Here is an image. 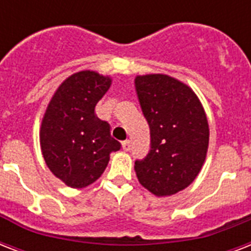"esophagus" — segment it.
<instances>
[{
  "instance_id": "34e87169",
  "label": "esophagus",
  "mask_w": 251,
  "mask_h": 251,
  "mask_svg": "<svg viewBox=\"0 0 251 251\" xmlns=\"http://www.w3.org/2000/svg\"><path fill=\"white\" fill-rule=\"evenodd\" d=\"M130 147H131V141L130 139H126V141L122 142V150L124 151H130Z\"/></svg>"
}]
</instances>
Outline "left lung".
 I'll return each mask as SVG.
<instances>
[{"label":"left lung","mask_w":251,"mask_h":251,"mask_svg":"<svg viewBox=\"0 0 251 251\" xmlns=\"http://www.w3.org/2000/svg\"><path fill=\"white\" fill-rule=\"evenodd\" d=\"M135 90L151 135L147 156L135 161L137 177L157 197L176 194L194 181L206 159L204 109L190 87L164 74L137 76Z\"/></svg>","instance_id":"1"}]
</instances>
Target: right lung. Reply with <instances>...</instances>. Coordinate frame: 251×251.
<instances>
[{
    "label": "right lung",
    "mask_w": 251,
    "mask_h": 251,
    "mask_svg": "<svg viewBox=\"0 0 251 251\" xmlns=\"http://www.w3.org/2000/svg\"><path fill=\"white\" fill-rule=\"evenodd\" d=\"M109 76L84 70L65 79L45 110L40 129L44 160L57 178L70 187H86L105 171L109 155L121 149L110 126L95 113L109 90Z\"/></svg>",
    "instance_id": "right-lung-1"
}]
</instances>
